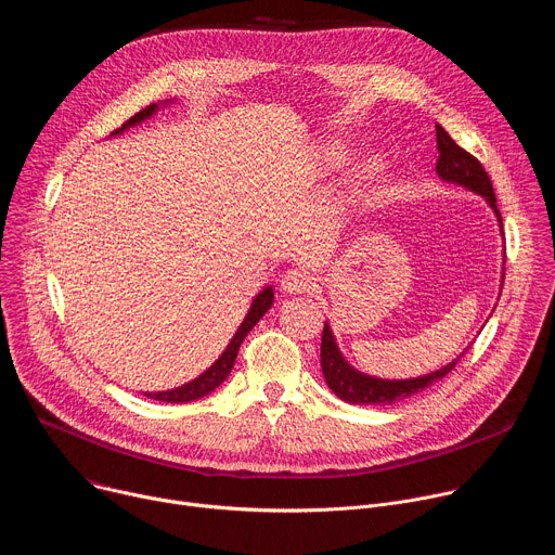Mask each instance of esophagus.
<instances>
[{"label":"esophagus","instance_id":"34e87169","mask_svg":"<svg viewBox=\"0 0 555 555\" xmlns=\"http://www.w3.org/2000/svg\"><path fill=\"white\" fill-rule=\"evenodd\" d=\"M313 285H315V276L309 270H300V268L287 270L281 279V289L285 294H302V292H309Z\"/></svg>","mask_w":555,"mask_h":555}]
</instances>
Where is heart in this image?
<instances>
[{
  "label": "heart",
  "mask_w": 555,
  "mask_h": 555,
  "mask_svg": "<svg viewBox=\"0 0 555 555\" xmlns=\"http://www.w3.org/2000/svg\"><path fill=\"white\" fill-rule=\"evenodd\" d=\"M343 157H345L343 146H338V144H330V146H325V149H323L321 163H323V167L334 169V167H338V165L343 163ZM373 176H375V165H366V167H362V169L358 171V180H360V182H366V180H369V178H373Z\"/></svg>",
  "instance_id": "heart-1"
}]
</instances>
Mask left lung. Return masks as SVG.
Segmentation results:
<instances>
[{
  "instance_id": "left-lung-1",
  "label": "left lung",
  "mask_w": 555,
  "mask_h": 555,
  "mask_svg": "<svg viewBox=\"0 0 555 555\" xmlns=\"http://www.w3.org/2000/svg\"><path fill=\"white\" fill-rule=\"evenodd\" d=\"M435 129H437V151H439L437 176L443 182L459 184V186H463L472 193L486 197V202L490 204V208L494 210V215L499 219V225L503 228V223H501L503 219H501V212H499V206H496V195H494V189H492V180L488 178L483 165L477 160V157L469 155L465 149H461L448 135V131L441 125H437ZM456 360L448 362L446 366H441L439 371H433L428 375L409 377V379H382V377H373V375H366V373L353 369L343 358L330 323H325V330H323L321 366H323L325 382L338 395L340 400H345L349 404H360V406L379 404V406H384V404L402 402V400L411 398V395L422 392L424 388L433 386L443 375H448L454 369Z\"/></svg>"
}]
</instances>
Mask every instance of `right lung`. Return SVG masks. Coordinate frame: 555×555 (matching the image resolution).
Returning <instances> with one entry per match:
<instances>
[{
    "mask_svg": "<svg viewBox=\"0 0 555 555\" xmlns=\"http://www.w3.org/2000/svg\"><path fill=\"white\" fill-rule=\"evenodd\" d=\"M171 101H165V103H160V105H169ZM160 105L157 103H153V105H149V107H144L142 112H138L135 116H131L120 129H116L112 135H118V133H122V131H127L129 127H133V125H140L142 120H146V118H151L157 109H160ZM272 302H274V289L268 285L266 289H261L257 296H255V300H253V305H250V309H248V313H246V319H244V323L240 325V330H236V334L232 336V340L228 343V347L223 349V353L199 375V377H195V379H191V382H186V384H182V386H178V388H171V390H157V392H144L146 398H151V400H157V402H171V404H182V402H193V400H199V398H204V395H208V392H212L228 375H230V371H232V366H234V360H236V351H240V347H242V343H244V338L248 336V332L263 319V313L272 307Z\"/></svg>",
    "mask_w": 555,
    "mask_h": 555,
    "instance_id": "1",
    "label": "right lung"
}]
</instances>
